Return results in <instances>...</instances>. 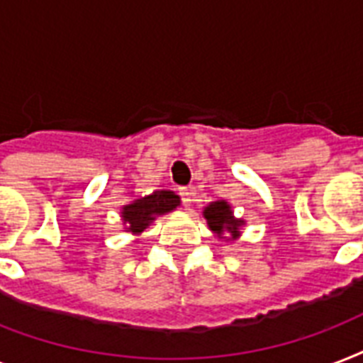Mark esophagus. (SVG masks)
Listing matches in <instances>:
<instances>
[{
	"instance_id": "34e87169",
	"label": "esophagus",
	"mask_w": 363,
	"mask_h": 363,
	"mask_svg": "<svg viewBox=\"0 0 363 363\" xmlns=\"http://www.w3.org/2000/svg\"><path fill=\"white\" fill-rule=\"evenodd\" d=\"M181 198H182V203H184V207H190L194 201V190L192 188H181Z\"/></svg>"
}]
</instances>
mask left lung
I'll return each mask as SVG.
<instances>
[{
  "label": "left lung",
  "instance_id": "1",
  "mask_svg": "<svg viewBox=\"0 0 363 363\" xmlns=\"http://www.w3.org/2000/svg\"><path fill=\"white\" fill-rule=\"evenodd\" d=\"M203 218L207 220V226L220 241L232 242L241 238V228L245 226L242 218H235L232 205L226 199L211 201L207 207H203Z\"/></svg>",
  "mask_w": 363,
  "mask_h": 363
}]
</instances>
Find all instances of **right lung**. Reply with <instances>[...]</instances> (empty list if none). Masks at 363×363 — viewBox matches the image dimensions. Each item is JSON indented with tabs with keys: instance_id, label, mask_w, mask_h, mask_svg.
<instances>
[{
	"instance_id": "right-lung-1",
	"label": "right lung",
	"mask_w": 363,
	"mask_h": 363,
	"mask_svg": "<svg viewBox=\"0 0 363 363\" xmlns=\"http://www.w3.org/2000/svg\"><path fill=\"white\" fill-rule=\"evenodd\" d=\"M181 205V198L173 190H156L147 196H137L121 207L124 232L141 235L158 216L167 215Z\"/></svg>"
}]
</instances>
